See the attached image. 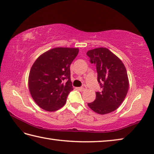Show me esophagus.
I'll return each mask as SVG.
<instances>
[{
	"mask_svg": "<svg viewBox=\"0 0 154 154\" xmlns=\"http://www.w3.org/2000/svg\"><path fill=\"white\" fill-rule=\"evenodd\" d=\"M78 89H79V91H85V90L87 89V87L85 85H83L82 87H79V88H78Z\"/></svg>",
	"mask_w": 154,
	"mask_h": 154,
	"instance_id": "esophagus-1",
	"label": "esophagus"
}]
</instances>
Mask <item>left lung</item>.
I'll use <instances>...</instances> for the list:
<instances>
[{"label":"left lung","mask_w":154,"mask_h":154,"mask_svg":"<svg viewBox=\"0 0 154 154\" xmlns=\"http://www.w3.org/2000/svg\"><path fill=\"white\" fill-rule=\"evenodd\" d=\"M90 62L96 65L97 81L101 88L96 98L87 103L95 113L104 115L116 110L124 100L129 89L127 71L123 62L107 48L87 51Z\"/></svg>","instance_id":"obj_1"}]
</instances>
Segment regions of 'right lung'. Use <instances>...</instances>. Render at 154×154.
<instances>
[{
	"label": "right lung",
	"mask_w": 154,
	"mask_h": 154,
	"mask_svg": "<svg viewBox=\"0 0 154 154\" xmlns=\"http://www.w3.org/2000/svg\"><path fill=\"white\" fill-rule=\"evenodd\" d=\"M79 53L77 48L57 47L39 56L30 70L29 89L35 103L47 111L64 106L73 90L70 65Z\"/></svg>",
	"instance_id": "right-lung-1"
}]
</instances>
